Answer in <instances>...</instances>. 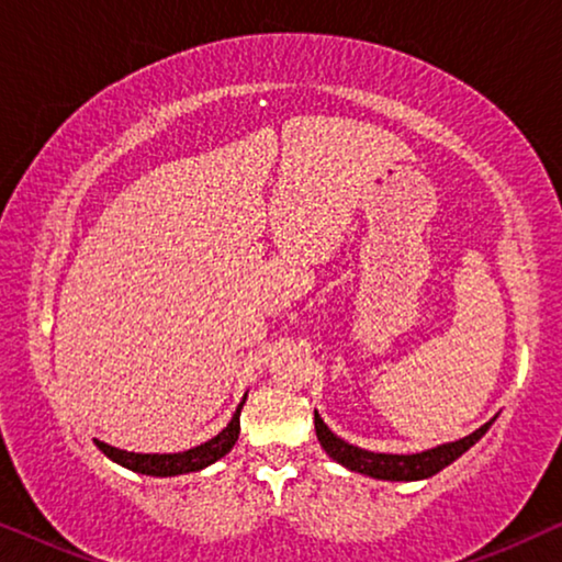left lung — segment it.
<instances>
[{
  "label": "left lung",
  "instance_id": "obj_1",
  "mask_svg": "<svg viewBox=\"0 0 562 562\" xmlns=\"http://www.w3.org/2000/svg\"><path fill=\"white\" fill-rule=\"evenodd\" d=\"M494 425V419L475 429L463 440L437 445V448L412 452V456H391V452H371L358 448V445L345 442L342 437H337L329 429L317 412H314V429H317V440L325 452L337 463L348 468V471L371 475L379 481H425L429 475L440 473L442 468H448L452 460H458L465 450H471L483 435L488 432V427Z\"/></svg>",
  "mask_w": 562,
  "mask_h": 562
}]
</instances>
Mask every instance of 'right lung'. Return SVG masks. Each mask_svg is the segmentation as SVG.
<instances>
[{
    "mask_svg": "<svg viewBox=\"0 0 562 562\" xmlns=\"http://www.w3.org/2000/svg\"><path fill=\"white\" fill-rule=\"evenodd\" d=\"M248 396V394H245ZM243 404H237V409L229 419V425L222 429L220 435H214L212 440H206L196 448L183 450V452H127L120 448H112L102 440H94L97 448L104 452L106 458L120 463L122 468H130V471L143 473V475H158V479H168V475H183V473H196L202 468L217 463L220 458H225L229 450L235 448L237 435H240V412Z\"/></svg>",
    "mask_w": 562,
    "mask_h": 562,
    "instance_id": "1",
    "label": "right lung"
}]
</instances>
